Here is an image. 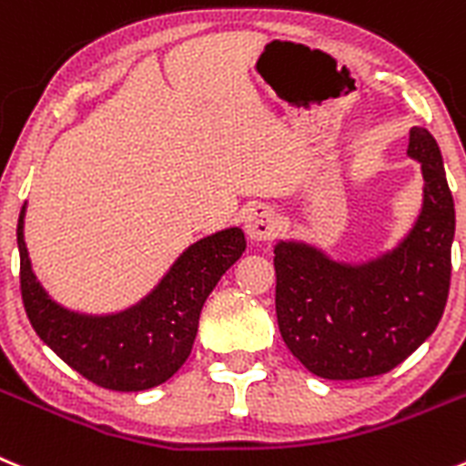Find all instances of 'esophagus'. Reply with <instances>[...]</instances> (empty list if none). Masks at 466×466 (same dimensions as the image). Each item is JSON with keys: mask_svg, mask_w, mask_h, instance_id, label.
I'll use <instances>...</instances> for the list:
<instances>
[{"mask_svg": "<svg viewBox=\"0 0 466 466\" xmlns=\"http://www.w3.org/2000/svg\"><path fill=\"white\" fill-rule=\"evenodd\" d=\"M278 229H280V216L271 204H258V207L250 208L246 218V234L250 241H271Z\"/></svg>", "mask_w": 466, "mask_h": 466, "instance_id": "esophagus-1", "label": "esophagus"}]
</instances>
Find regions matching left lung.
Wrapping results in <instances>:
<instances>
[{"label":"left lung","mask_w":466,"mask_h":466,"mask_svg":"<svg viewBox=\"0 0 466 466\" xmlns=\"http://www.w3.org/2000/svg\"><path fill=\"white\" fill-rule=\"evenodd\" d=\"M407 154L423 169V208L390 253L342 264L299 241H280L273 250L278 329L312 375H384L419 350L441 319L451 287L453 195L428 130H410Z\"/></svg>","instance_id":"8db88e82"}]
</instances>
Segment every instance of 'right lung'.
<instances>
[{
    "label": "right lung",
    "instance_id": "obj_1",
    "mask_svg": "<svg viewBox=\"0 0 466 466\" xmlns=\"http://www.w3.org/2000/svg\"><path fill=\"white\" fill-rule=\"evenodd\" d=\"M23 218L25 207L17 218L20 292L34 331L85 380L126 393L154 389L186 363L204 301L246 250L238 228L199 238L137 306L91 317L56 306L47 297L32 271Z\"/></svg>",
    "mask_w": 466,
    "mask_h": 466
}]
</instances>
